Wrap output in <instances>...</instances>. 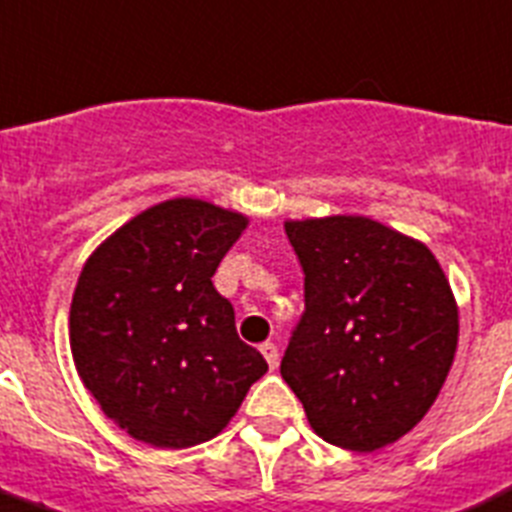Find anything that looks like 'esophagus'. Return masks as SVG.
I'll list each match as a JSON object with an SVG mask.
<instances>
[{"instance_id":"esophagus-1","label":"esophagus","mask_w":512,"mask_h":512,"mask_svg":"<svg viewBox=\"0 0 512 512\" xmlns=\"http://www.w3.org/2000/svg\"><path fill=\"white\" fill-rule=\"evenodd\" d=\"M260 351H262V356H265L267 366H270L272 371L278 369V361H280L278 346H275V343H262V346H260Z\"/></svg>"}]
</instances>
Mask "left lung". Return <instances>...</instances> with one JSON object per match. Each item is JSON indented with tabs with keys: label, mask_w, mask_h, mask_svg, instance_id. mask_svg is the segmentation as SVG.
Here are the masks:
<instances>
[{
	"label": "left lung",
	"mask_w": 512,
	"mask_h": 512,
	"mask_svg": "<svg viewBox=\"0 0 512 512\" xmlns=\"http://www.w3.org/2000/svg\"><path fill=\"white\" fill-rule=\"evenodd\" d=\"M305 313L280 374L318 437L374 452L417 427L455 361L460 313L427 245L369 217L290 219Z\"/></svg>",
	"instance_id": "obj_1"
}]
</instances>
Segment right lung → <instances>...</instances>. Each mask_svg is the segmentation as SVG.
<instances>
[{
	"instance_id": "right-lung-1",
	"label": "right lung",
	"mask_w": 512,
	"mask_h": 512,
	"mask_svg": "<svg viewBox=\"0 0 512 512\" xmlns=\"http://www.w3.org/2000/svg\"><path fill=\"white\" fill-rule=\"evenodd\" d=\"M247 217L191 197L148 207L100 242L70 305L85 389L133 439L184 450L217 437L267 371L212 275Z\"/></svg>"
}]
</instances>
